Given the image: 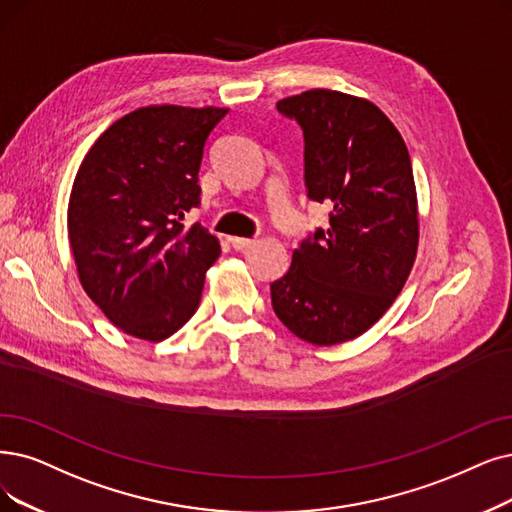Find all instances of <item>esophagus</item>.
I'll return each mask as SVG.
<instances>
[{"label": "esophagus", "mask_w": 512, "mask_h": 512, "mask_svg": "<svg viewBox=\"0 0 512 512\" xmlns=\"http://www.w3.org/2000/svg\"><path fill=\"white\" fill-rule=\"evenodd\" d=\"M254 243H256V237H233V239H231V245H233V248H235L237 252L248 250L250 245H254Z\"/></svg>", "instance_id": "obj_1"}]
</instances>
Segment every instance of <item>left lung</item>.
Segmentation results:
<instances>
[{
	"label": "left lung",
	"mask_w": 512,
	"mask_h": 512,
	"mask_svg": "<svg viewBox=\"0 0 512 512\" xmlns=\"http://www.w3.org/2000/svg\"><path fill=\"white\" fill-rule=\"evenodd\" d=\"M304 134V185L332 206L271 283L279 321L298 338L332 346L361 336L388 311L418 252V199L410 153L374 102L306 90L277 102Z\"/></svg>",
	"instance_id": "obj_1"
}]
</instances>
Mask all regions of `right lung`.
Returning a JSON list of instances; mask_svg holds the SVG:
<instances>
[{
	"mask_svg": "<svg viewBox=\"0 0 512 512\" xmlns=\"http://www.w3.org/2000/svg\"><path fill=\"white\" fill-rule=\"evenodd\" d=\"M229 109L153 105L98 136L69 197L67 229L81 288L121 332L159 342L197 311L218 239L185 214L201 199L210 132Z\"/></svg>",
	"mask_w": 512,
	"mask_h": 512,
	"instance_id": "add662e5",
	"label": "right lung"
}]
</instances>
